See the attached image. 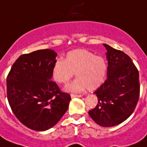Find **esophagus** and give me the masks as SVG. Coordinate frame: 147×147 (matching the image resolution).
Masks as SVG:
<instances>
[{
	"instance_id": "34e87169",
	"label": "esophagus",
	"mask_w": 147,
	"mask_h": 147,
	"mask_svg": "<svg viewBox=\"0 0 147 147\" xmlns=\"http://www.w3.org/2000/svg\"><path fill=\"white\" fill-rule=\"evenodd\" d=\"M81 96H82L81 95H77V94H71V98H78V97L79 98V97H81Z\"/></svg>"
}]
</instances>
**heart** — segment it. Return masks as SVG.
<instances>
[{
	"label": "heart",
	"mask_w": 147,
	"mask_h": 147,
	"mask_svg": "<svg viewBox=\"0 0 147 147\" xmlns=\"http://www.w3.org/2000/svg\"><path fill=\"white\" fill-rule=\"evenodd\" d=\"M107 63L102 57L96 56L86 49H76L67 53L66 59H58L53 66L54 79L59 84H67L76 73L77 79L66 90L81 92L87 88L94 90L103 84L107 73Z\"/></svg>",
	"instance_id": "b5f03b06"
}]
</instances>
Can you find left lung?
<instances>
[{
	"label": "left lung",
	"instance_id": "1",
	"mask_svg": "<svg viewBox=\"0 0 147 147\" xmlns=\"http://www.w3.org/2000/svg\"><path fill=\"white\" fill-rule=\"evenodd\" d=\"M107 79L94 92L98 104L89 115L98 125H119L131 115L140 96L138 70L130 57L107 44Z\"/></svg>",
	"mask_w": 147,
	"mask_h": 147
}]
</instances>
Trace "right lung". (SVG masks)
I'll return each instance as SVG.
<instances>
[{
	"label": "right lung",
	"mask_w": 147,
	"mask_h": 147,
	"mask_svg": "<svg viewBox=\"0 0 147 147\" xmlns=\"http://www.w3.org/2000/svg\"><path fill=\"white\" fill-rule=\"evenodd\" d=\"M57 53L42 49L21 55L7 78L9 106L21 123L35 131H45L58 123L71 96L51 81Z\"/></svg>",
	"instance_id": "1"
}]
</instances>
